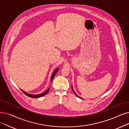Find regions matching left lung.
<instances>
[{"instance_id":"left-lung-1","label":"left lung","mask_w":129,"mask_h":129,"mask_svg":"<svg viewBox=\"0 0 129 129\" xmlns=\"http://www.w3.org/2000/svg\"><path fill=\"white\" fill-rule=\"evenodd\" d=\"M72 89H73V88H72ZM73 92H74V94H75V95H76V96H77V97H78V98H81L80 97H79V96H78L77 95V94H76V93H75V92H74V90H73Z\"/></svg>"}]
</instances>
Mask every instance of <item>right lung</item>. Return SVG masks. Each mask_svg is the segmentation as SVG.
Segmentation results:
<instances>
[{
  "label": "right lung",
  "instance_id": "right-lung-1",
  "mask_svg": "<svg viewBox=\"0 0 129 129\" xmlns=\"http://www.w3.org/2000/svg\"><path fill=\"white\" fill-rule=\"evenodd\" d=\"M58 69H57L56 70L53 72V74H52V77H51V82L53 81V78H54L55 75H56V73L58 72ZM21 90L22 91V92H23L25 95H26L28 96H29V97L31 98H40V97H42V96H44V95H46V94H47V93L48 92V91H49V88H48L47 89V90H46L45 92H44L43 93L40 94H37V95L30 94H28V93H26V92L24 91L23 90H22V89H21Z\"/></svg>",
  "mask_w": 129,
  "mask_h": 129
}]
</instances>
